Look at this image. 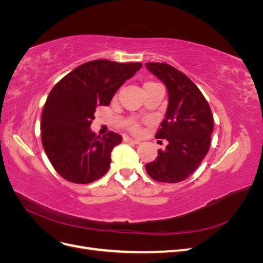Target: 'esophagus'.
I'll return each instance as SVG.
<instances>
[{
	"label": "esophagus",
	"mask_w": 263,
	"mask_h": 263,
	"mask_svg": "<svg viewBox=\"0 0 263 263\" xmlns=\"http://www.w3.org/2000/svg\"><path fill=\"white\" fill-rule=\"evenodd\" d=\"M124 142H127V144H133V145H139L140 141L132 139L129 137H124Z\"/></svg>",
	"instance_id": "esophagus-1"
}]
</instances>
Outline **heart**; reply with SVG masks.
Listing matches in <instances>:
<instances>
[{"mask_svg": "<svg viewBox=\"0 0 263 263\" xmlns=\"http://www.w3.org/2000/svg\"><path fill=\"white\" fill-rule=\"evenodd\" d=\"M150 83H154V82H146L144 85L150 84ZM132 130H133L134 133H138V132H139V125H138L137 123H134V124L132 125Z\"/></svg>", "mask_w": 263, "mask_h": 263, "instance_id": "b5f03b06", "label": "heart"}]
</instances>
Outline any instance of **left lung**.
<instances>
[{
  "instance_id": "left-lung-1",
  "label": "left lung",
  "mask_w": 263,
  "mask_h": 263,
  "mask_svg": "<svg viewBox=\"0 0 263 263\" xmlns=\"http://www.w3.org/2000/svg\"><path fill=\"white\" fill-rule=\"evenodd\" d=\"M147 69L168 90V108L156 138L168 140L155 161L146 164L150 178L178 183L190 177L208 154L214 121L200 89L178 69L163 62H148ZM161 141V140H160Z\"/></svg>"
}]
</instances>
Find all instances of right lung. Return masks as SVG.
Listing matches in <instances>:
<instances>
[{
  "label": "right lung",
  "instance_id": "1",
  "mask_svg": "<svg viewBox=\"0 0 263 263\" xmlns=\"http://www.w3.org/2000/svg\"><path fill=\"white\" fill-rule=\"evenodd\" d=\"M142 63L105 59L85 62L55 84L42 114V141L54 170L72 183L86 184L102 178L110 153L122 136L108 132L97 136L90 128L99 105L107 106L126 80Z\"/></svg>",
  "mask_w": 263,
  "mask_h": 263
}]
</instances>
